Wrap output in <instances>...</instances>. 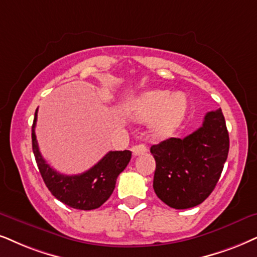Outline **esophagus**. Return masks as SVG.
Segmentation results:
<instances>
[{
  "instance_id": "34e87169",
  "label": "esophagus",
  "mask_w": 257,
  "mask_h": 257,
  "mask_svg": "<svg viewBox=\"0 0 257 257\" xmlns=\"http://www.w3.org/2000/svg\"><path fill=\"white\" fill-rule=\"evenodd\" d=\"M132 152H133V155H134V157H138V155H141V154H144V153L147 152V147H146L145 145H135V146H133Z\"/></svg>"
}]
</instances>
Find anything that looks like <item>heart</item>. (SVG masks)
Here are the masks:
<instances>
[{
	"instance_id": "obj_1",
	"label": "heart",
	"mask_w": 257,
	"mask_h": 257,
	"mask_svg": "<svg viewBox=\"0 0 257 257\" xmlns=\"http://www.w3.org/2000/svg\"><path fill=\"white\" fill-rule=\"evenodd\" d=\"M187 98L184 93L167 90L146 91L129 102L126 112L139 121L153 119L152 132L158 138H170L186 116Z\"/></svg>"
}]
</instances>
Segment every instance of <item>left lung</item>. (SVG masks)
Returning <instances> with one entry per match:
<instances>
[{
    "label": "left lung",
    "instance_id": "8db88e82",
    "mask_svg": "<svg viewBox=\"0 0 257 257\" xmlns=\"http://www.w3.org/2000/svg\"><path fill=\"white\" fill-rule=\"evenodd\" d=\"M155 159L153 188L173 209L203 203L215 190L229 153L222 109L207 112L203 125L184 139L171 138L151 147Z\"/></svg>",
    "mask_w": 257,
    "mask_h": 257
}]
</instances>
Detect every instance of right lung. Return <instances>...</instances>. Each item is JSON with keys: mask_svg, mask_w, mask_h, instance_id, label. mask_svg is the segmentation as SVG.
Returning a JSON list of instances; mask_svg holds the SVG:
<instances>
[{"mask_svg": "<svg viewBox=\"0 0 257 257\" xmlns=\"http://www.w3.org/2000/svg\"><path fill=\"white\" fill-rule=\"evenodd\" d=\"M38 109L32 125V147L40 174L51 193L70 207L93 210L109 199L116 179L132 159L131 151L109 152L89 171L77 175H65L53 170L42 158L35 136Z\"/></svg>", "mask_w": 257, "mask_h": 257, "instance_id": "1", "label": "right lung"}]
</instances>
